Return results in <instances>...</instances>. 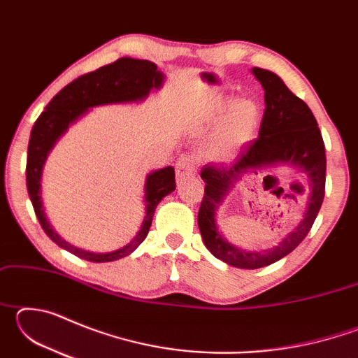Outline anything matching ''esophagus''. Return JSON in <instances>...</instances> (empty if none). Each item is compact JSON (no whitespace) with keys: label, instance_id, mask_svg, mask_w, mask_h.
Wrapping results in <instances>:
<instances>
[{"label":"esophagus","instance_id":"esophagus-1","mask_svg":"<svg viewBox=\"0 0 358 358\" xmlns=\"http://www.w3.org/2000/svg\"><path fill=\"white\" fill-rule=\"evenodd\" d=\"M197 159L191 155H183L175 164V172H177V177L180 180L189 178L192 175L197 173Z\"/></svg>","mask_w":358,"mask_h":358}]
</instances>
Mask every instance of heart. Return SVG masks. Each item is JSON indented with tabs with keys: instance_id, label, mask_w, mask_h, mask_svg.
I'll use <instances>...</instances> for the list:
<instances>
[{
	"instance_id": "heart-1",
	"label": "heart",
	"mask_w": 358,
	"mask_h": 358,
	"mask_svg": "<svg viewBox=\"0 0 358 358\" xmlns=\"http://www.w3.org/2000/svg\"><path fill=\"white\" fill-rule=\"evenodd\" d=\"M260 120V108L251 98H238L230 102L220 96L205 102L201 108V124H216L211 132L205 153L211 159H227L251 141Z\"/></svg>"
}]
</instances>
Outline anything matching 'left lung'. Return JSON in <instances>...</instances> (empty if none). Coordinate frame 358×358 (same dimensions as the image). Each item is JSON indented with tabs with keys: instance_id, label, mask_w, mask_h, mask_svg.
Segmentation results:
<instances>
[{
	"instance_id": "1",
	"label": "left lung",
	"mask_w": 358,
	"mask_h": 358,
	"mask_svg": "<svg viewBox=\"0 0 358 358\" xmlns=\"http://www.w3.org/2000/svg\"><path fill=\"white\" fill-rule=\"evenodd\" d=\"M252 74L264 88L265 110L259 128V137L241 151L234 164L205 166L201 177L205 194L199 208L197 222L205 246L222 262L237 268L254 270L266 266L287 256L310 232L325 196V147L317 121L311 108L286 87L275 72L252 68ZM289 164L307 173L310 194L302 221L278 247L264 252H245L230 245L215 226V210L227 191L241 174L259 168ZM266 175L264 183L266 186ZM273 186V185H271ZM270 189V187H268ZM280 187L278 191H281Z\"/></svg>"
}]
</instances>
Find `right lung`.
I'll list each match as a JSON object with an SVG mask.
<instances>
[{
	"mask_svg": "<svg viewBox=\"0 0 358 358\" xmlns=\"http://www.w3.org/2000/svg\"><path fill=\"white\" fill-rule=\"evenodd\" d=\"M164 83V74L157 66L147 59L120 58L112 64L102 66L93 72L72 80L48 102L31 129L27 156V187L34 213L44 232L63 250L76 254L90 262H112L129 256L147 238L153 221L155 210L167 194L175 191L173 167H164L147 175L145 180V217L138 234L128 245L112 252H92L68 243L48 222L41 197V180L47 156L55 147L69 126L87 113L92 107L107 104L143 101L151 90H159Z\"/></svg>",
	"mask_w": 358,
	"mask_h": 358,
	"instance_id": "obj_1",
	"label": "right lung"
}]
</instances>
